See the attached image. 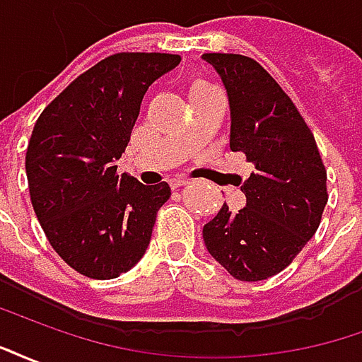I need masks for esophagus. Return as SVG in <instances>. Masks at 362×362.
<instances>
[{
  "label": "esophagus",
  "instance_id": "obj_1",
  "mask_svg": "<svg viewBox=\"0 0 362 362\" xmlns=\"http://www.w3.org/2000/svg\"><path fill=\"white\" fill-rule=\"evenodd\" d=\"M188 182V178H180V176H178V178H173V180H170V186H173V188H180V186H186Z\"/></svg>",
  "mask_w": 362,
  "mask_h": 362
}]
</instances>
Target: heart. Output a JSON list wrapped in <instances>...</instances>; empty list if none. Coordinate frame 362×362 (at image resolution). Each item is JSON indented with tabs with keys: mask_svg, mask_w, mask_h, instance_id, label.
<instances>
[{
	"mask_svg": "<svg viewBox=\"0 0 362 362\" xmlns=\"http://www.w3.org/2000/svg\"><path fill=\"white\" fill-rule=\"evenodd\" d=\"M196 85H199V83H196Z\"/></svg>",
	"mask_w": 362,
	"mask_h": 362,
	"instance_id": "1",
	"label": "heart"
}]
</instances>
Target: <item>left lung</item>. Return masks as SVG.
I'll return each mask as SVG.
<instances>
[{
    "mask_svg": "<svg viewBox=\"0 0 362 362\" xmlns=\"http://www.w3.org/2000/svg\"><path fill=\"white\" fill-rule=\"evenodd\" d=\"M202 59L227 89L230 149L256 166L240 186L246 207L233 213L223 204L204 227L205 248L235 279H267L318 230L327 204L326 168L303 116L258 62L238 54Z\"/></svg>",
    "mask_w": 362,
    "mask_h": 362,
    "instance_id": "8db88e82",
    "label": "left lung"
}]
</instances>
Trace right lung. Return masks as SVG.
I'll return each mask as SVG.
<instances>
[{
    "label": "right lung",
    "instance_id": "right-lung-1",
    "mask_svg": "<svg viewBox=\"0 0 362 362\" xmlns=\"http://www.w3.org/2000/svg\"><path fill=\"white\" fill-rule=\"evenodd\" d=\"M180 64L174 54H114L52 100L27 149L30 202L44 235L67 266L114 279L143 258L166 182L145 186L116 160L129 143L143 95Z\"/></svg>",
    "mask_w": 362,
    "mask_h": 362
}]
</instances>
